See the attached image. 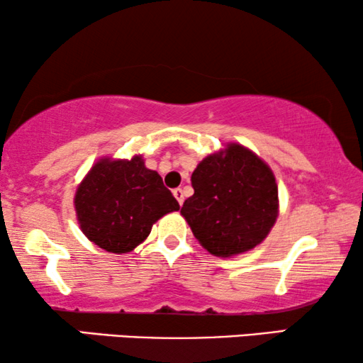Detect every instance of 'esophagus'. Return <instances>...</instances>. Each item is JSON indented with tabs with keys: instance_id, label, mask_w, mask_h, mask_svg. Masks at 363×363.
<instances>
[{
	"instance_id": "1",
	"label": "esophagus",
	"mask_w": 363,
	"mask_h": 363,
	"mask_svg": "<svg viewBox=\"0 0 363 363\" xmlns=\"http://www.w3.org/2000/svg\"><path fill=\"white\" fill-rule=\"evenodd\" d=\"M173 195H175L178 203L183 205V190H182V188H175V190H173Z\"/></svg>"
}]
</instances>
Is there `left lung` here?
I'll list each match as a JSON object with an SVG mask.
<instances>
[{
  "label": "left lung",
  "instance_id": "8db88e82",
  "mask_svg": "<svg viewBox=\"0 0 363 363\" xmlns=\"http://www.w3.org/2000/svg\"><path fill=\"white\" fill-rule=\"evenodd\" d=\"M195 193L180 213L199 243L220 258L250 252L279 218V186L272 168L248 147L230 141L206 155L191 173Z\"/></svg>",
  "mask_w": 363,
  "mask_h": 363
}]
</instances>
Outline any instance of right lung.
Wrapping results in <instances>:
<instances>
[{"label":"right lung","instance_id":"add662e5","mask_svg":"<svg viewBox=\"0 0 363 363\" xmlns=\"http://www.w3.org/2000/svg\"><path fill=\"white\" fill-rule=\"evenodd\" d=\"M73 205L84 237L111 253L135 250L162 216L180 210L162 177L145 167L140 153L98 158L78 183Z\"/></svg>","mask_w":363,"mask_h":363}]
</instances>
